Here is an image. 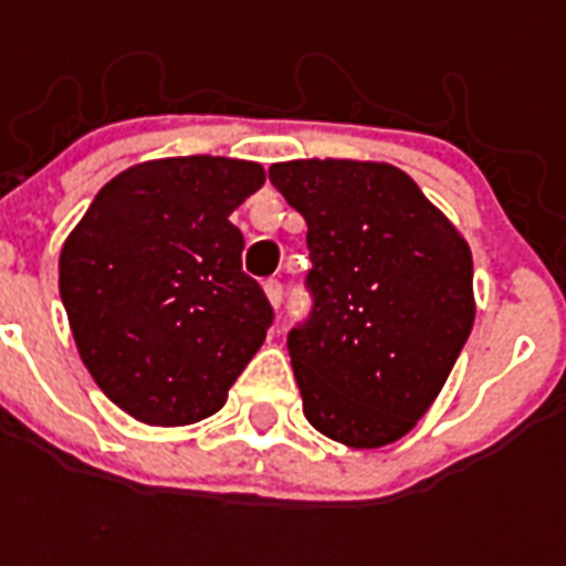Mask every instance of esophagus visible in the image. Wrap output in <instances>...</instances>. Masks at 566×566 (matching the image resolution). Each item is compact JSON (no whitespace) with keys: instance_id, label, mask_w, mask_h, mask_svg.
Masks as SVG:
<instances>
[{"instance_id":"obj_1","label":"esophagus","mask_w":566,"mask_h":566,"mask_svg":"<svg viewBox=\"0 0 566 566\" xmlns=\"http://www.w3.org/2000/svg\"><path fill=\"white\" fill-rule=\"evenodd\" d=\"M264 293H266V302L279 311V305H282V282H279V279H266Z\"/></svg>"}]
</instances>
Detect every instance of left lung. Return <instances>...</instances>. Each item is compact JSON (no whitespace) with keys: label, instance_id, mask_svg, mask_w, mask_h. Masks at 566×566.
<instances>
[{"label":"left lung","instance_id":"obj_1","mask_svg":"<svg viewBox=\"0 0 566 566\" xmlns=\"http://www.w3.org/2000/svg\"><path fill=\"white\" fill-rule=\"evenodd\" d=\"M270 181L308 222L314 317L287 337L302 411L349 449L396 443L473 328L464 234L394 164L300 158Z\"/></svg>","mask_w":566,"mask_h":566}]
</instances>
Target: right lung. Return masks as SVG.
Masks as SVG:
<instances>
[{
  "label": "right lung",
  "instance_id": "add662e5",
  "mask_svg": "<svg viewBox=\"0 0 566 566\" xmlns=\"http://www.w3.org/2000/svg\"><path fill=\"white\" fill-rule=\"evenodd\" d=\"M264 181L240 158H155L114 176L66 234L57 287L78 358L137 422L217 413L264 344L273 308L229 220Z\"/></svg>",
  "mask_w": 566,
  "mask_h": 566
}]
</instances>
